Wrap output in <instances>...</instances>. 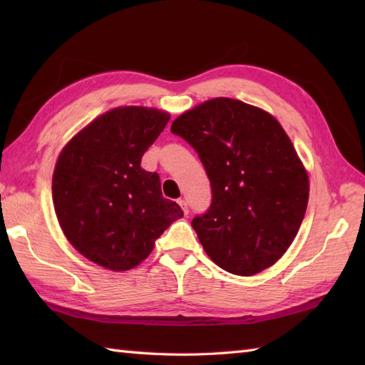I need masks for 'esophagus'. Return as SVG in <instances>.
<instances>
[{"instance_id": "esophagus-1", "label": "esophagus", "mask_w": 365, "mask_h": 365, "mask_svg": "<svg viewBox=\"0 0 365 365\" xmlns=\"http://www.w3.org/2000/svg\"><path fill=\"white\" fill-rule=\"evenodd\" d=\"M178 205L182 207V210H183L185 215H188V205H187V202H185V199H178Z\"/></svg>"}]
</instances>
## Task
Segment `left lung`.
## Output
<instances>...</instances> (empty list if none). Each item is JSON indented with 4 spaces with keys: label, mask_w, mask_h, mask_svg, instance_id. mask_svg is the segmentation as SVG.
<instances>
[{
    "label": "left lung",
    "mask_w": 365,
    "mask_h": 365,
    "mask_svg": "<svg viewBox=\"0 0 365 365\" xmlns=\"http://www.w3.org/2000/svg\"><path fill=\"white\" fill-rule=\"evenodd\" d=\"M170 131L199 155L212 204L191 226L208 257L237 276L271 267L297 237L309 199V177L273 115L218 97L183 113Z\"/></svg>",
    "instance_id": "1"
}]
</instances>
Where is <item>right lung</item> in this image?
<instances>
[{"instance_id":"add662e5","label":"right lung","mask_w":365,"mask_h":365,"mask_svg":"<svg viewBox=\"0 0 365 365\" xmlns=\"http://www.w3.org/2000/svg\"><path fill=\"white\" fill-rule=\"evenodd\" d=\"M169 118L153 108H114L59 155L51 185L59 226L75 250L100 267L135 268L183 216L178 204L163 197L158 174L141 168Z\"/></svg>"}]
</instances>
